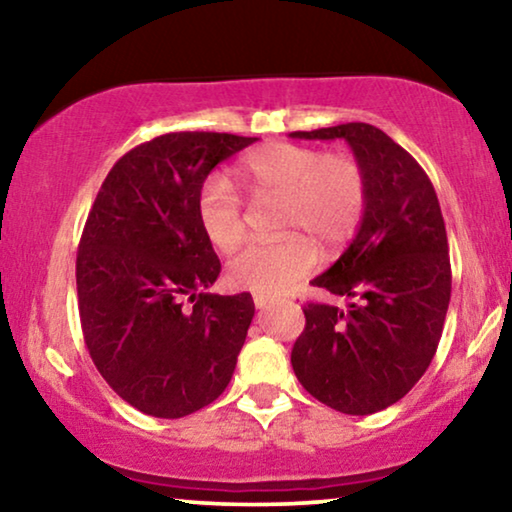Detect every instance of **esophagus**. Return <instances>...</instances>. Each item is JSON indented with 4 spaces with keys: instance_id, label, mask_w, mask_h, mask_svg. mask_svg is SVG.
Instances as JSON below:
<instances>
[{
    "instance_id": "34e87169",
    "label": "esophagus",
    "mask_w": 512,
    "mask_h": 512,
    "mask_svg": "<svg viewBox=\"0 0 512 512\" xmlns=\"http://www.w3.org/2000/svg\"><path fill=\"white\" fill-rule=\"evenodd\" d=\"M275 303V300L272 298H268V296H254V305H256V310H268V307Z\"/></svg>"
}]
</instances>
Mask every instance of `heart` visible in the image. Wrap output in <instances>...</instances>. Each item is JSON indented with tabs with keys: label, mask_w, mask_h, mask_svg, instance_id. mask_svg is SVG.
I'll return each instance as SVG.
<instances>
[{
	"label": "heart",
	"mask_w": 512,
	"mask_h": 512,
	"mask_svg": "<svg viewBox=\"0 0 512 512\" xmlns=\"http://www.w3.org/2000/svg\"><path fill=\"white\" fill-rule=\"evenodd\" d=\"M240 184L254 202H282L279 242H254L228 263L230 284L258 296H282L310 275L317 254L309 241L335 249L359 228L366 209V177L354 158L310 146L272 142L237 165ZM195 216L205 240L233 251L247 235L244 202L228 179L207 177L198 188ZM310 236L309 241L306 237Z\"/></svg>",
	"instance_id": "obj_1"
}]
</instances>
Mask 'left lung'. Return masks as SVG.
I'll return each instance as SVG.
<instances>
[{"label": "left lung", "instance_id": "left-lung-1", "mask_svg": "<svg viewBox=\"0 0 512 512\" xmlns=\"http://www.w3.org/2000/svg\"><path fill=\"white\" fill-rule=\"evenodd\" d=\"M296 139H345L366 177L354 240L312 284L345 310L307 303L291 352L298 382L328 408L373 415L408 394L436 354L452 293L450 247L426 172L387 132L342 123Z\"/></svg>", "mask_w": 512, "mask_h": 512}]
</instances>
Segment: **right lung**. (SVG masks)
I'll return each mask as SVG.
<instances>
[{
	"label": "right lung",
	"instance_id": "1",
	"mask_svg": "<svg viewBox=\"0 0 512 512\" xmlns=\"http://www.w3.org/2000/svg\"><path fill=\"white\" fill-rule=\"evenodd\" d=\"M254 142L228 132L160 135L111 167L90 209L76 254L83 338L109 387L144 415H191L233 377L254 300L205 291L221 263L195 198L221 160Z\"/></svg>",
	"mask_w": 512,
	"mask_h": 512
}]
</instances>
